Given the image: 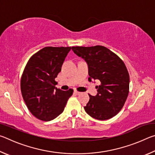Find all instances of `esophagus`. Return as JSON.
<instances>
[{"label": "esophagus", "instance_id": "34e87169", "mask_svg": "<svg viewBox=\"0 0 155 155\" xmlns=\"http://www.w3.org/2000/svg\"><path fill=\"white\" fill-rule=\"evenodd\" d=\"M74 92L75 94H77V95H78V94H79L81 93V92H79V91H78L77 90H74Z\"/></svg>", "mask_w": 155, "mask_h": 155}]
</instances>
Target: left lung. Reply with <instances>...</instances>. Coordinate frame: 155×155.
Segmentation results:
<instances>
[{
    "label": "left lung",
    "mask_w": 155,
    "mask_h": 155,
    "mask_svg": "<svg viewBox=\"0 0 155 155\" xmlns=\"http://www.w3.org/2000/svg\"><path fill=\"white\" fill-rule=\"evenodd\" d=\"M72 49L87 63L89 81L101 82L96 86L97 95L89 94L85 111L96 120L111 118L122 109L129 92V74L124 61L103 46H72Z\"/></svg>",
    "instance_id": "obj_1"
}]
</instances>
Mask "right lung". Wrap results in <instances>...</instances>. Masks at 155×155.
<instances>
[{"label": "right lung", "mask_w": 155, "mask_h": 155, "mask_svg": "<svg viewBox=\"0 0 155 155\" xmlns=\"http://www.w3.org/2000/svg\"><path fill=\"white\" fill-rule=\"evenodd\" d=\"M71 47L46 46L31 56L20 81L23 99L30 112L42 121H50L64 111L73 90L55 87L54 80Z\"/></svg>", "instance_id": "obj_1"}]
</instances>
